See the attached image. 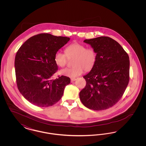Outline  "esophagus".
I'll return each instance as SVG.
<instances>
[{
    "label": "esophagus",
    "mask_w": 146,
    "mask_h": 146,
    "mask_svg": "<svg viewBox=\"0 0 146 146\" xmlns=\"http://www.w3.org/2000/svg\"><path fill=\"white\" fill-rule=\"evenodd\" d=\"M76 78H71V79H70V81H71V82H73L76 81Z\"/></svg>",
    "instance_id": "obj_1"
}]
</instances>
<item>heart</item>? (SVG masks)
<instances>
[{
	"label": "heart",
	"instance_id": "obj_1",
	"mask_svg": "<svg viewBox=\"0 0 146 146\" xmlns=\"http://www.w3.org/2000/svg\"><path fill=\"white\" fill-rule=\"evenodd\" d=\"M65 54L57 51L55 55L56 64L60 67H64L67 63L68 58L74 57L73 67L61 70L60 73L64 76L74 78L81 75L84 70L88 71L94 66L97 55L94 49L86 48V46L79 42H74L66 48Z\"/></svg>",
	"mask_w": 146,
	"mask_h": 146
}]
</instances>
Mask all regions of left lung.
<instances>
[{"instance_id": "obj_1", "label": "left lung", "mask_w": 146, "mask_h": 146, "mask_svg": "<svg viewBox=\"0 0 146 146\" xmlns=\"http://www.w3.org/2000/svg\"><path fill=\"white\" fill-rule=\"evenodd\" d=\"M84 42L96 52V61L83 76L86 84L79 93L82 104L89 109L102 111L116 104L129 82L130 60L122 46L108 36H100Z\"/></svg>"}]
</instances>
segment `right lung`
<instances>
[{"label": "right lung", "mask_w": 146, "mask_h": 146, "mask_svg": "<svg viewBox=\"0 0 146 146\" xmlns=\"http://www.w3.org/2000/svg\"><path fill=\"white\" fill-rule=\"evenodd\" d=\"M70 40L68 37L39 34L29 38L17 51L15 59L17 88L32 104L46 107L61 98L70 79L63 76L51 79L58 70L54 57Z\"/></svg>", "instance_id": "1"}]
</instances>
